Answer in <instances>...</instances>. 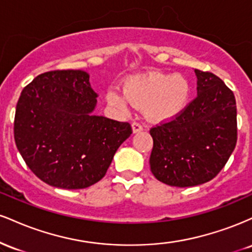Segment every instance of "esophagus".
I'll use <instances>...</instances> for the list:
<instances>
[{
	"label": "esophagus",
	"mask_w": 252,
	"mask_h": 252,
	"mask_svg": "<svg viewBox=\"0 0 252 252\" xmlns=\"http://www.w3.org/2000/svg\"><path fill=\"white\" fill-rule=\"evenodd\" d=\"M131 128H132V132H134V134H136V132L142 131V130H143V126H141L140 123H137V122H134V123H132Z\"/></svg>",
	"instance_id": "1"
}]
</instances>
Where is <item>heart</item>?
I'll return each instance as SVG.
<instances>
[{
    "mask_svg": "<svg viewBox=\"0 0 252 252\" xmlns=\"http://www.w3.org/2000/svg\"><path fill=\"white\" fill-rule=\"evenodd\" d=\"M189 80L181 74L160 72L130 77L123 86V92L110 90L108 102L123 110L132 105L144 106V115L152 122L174 120L184 112L189 102Z\"/></svg>",
    "mask_w": 252,
    "mask_h": 252,
    "instance_id": "heart-1",
    "label": "heart"
}]
</instances>
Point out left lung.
<instances>
[{
    "label": "left lung",
    "mask_w": 252,
    "mask_h": 252,
    "mask_svg": "<svg viewBox=\"0 0 252 252\" xmlns=\"http://www.w3.org/2000/svg\"><path fill=\"white\" fill-rule=\"evenodd\" d=\"M194 73L195 99L175 120L150 129V170L169 186L192 187L212 180L236 147L233 92L213 73Z\"/></svg>",
    "instance_id": "obj_1"
}]
</instances>
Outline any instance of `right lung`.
I'll list each match as a JSON object with an SVG mask.
<instances>
[{
  "label": "right lung",
  "instance_id": "add662e5",
  "mask_svg": "<svg viewBox=\"0 0 252 252\" xmlns=\"http://www.w3.org/2000/svg\"><path fill=\"white\" fill-rule=\"evenodd\" d=\"M83 70L51 71L22 90L14 137L40 180L63 189H86L105 175L131 135L126 122L94 114L97 94Z\"/></svg>",
  "mask_w": 252,
  "mask_h": 252
}]
</instances>
